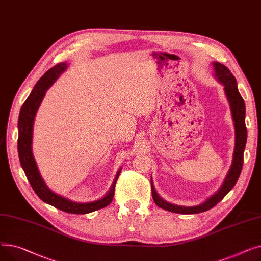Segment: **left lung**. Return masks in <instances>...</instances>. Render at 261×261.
Returning <instances> with one entry per match:
<instances>
[{
  "mask_svg": "<svg viewBox=\"0 0 261 261\" xmlns=\"http://www.w3.org/2000/svg\"><path fill=\"white\" fill-rule=\"evenodd\" d=\"M215 68V74L218 80L224 86V91L226 97L229 101L232 119L235 121V130H236V144H235V151L234 159H232V165L228 171L226 179L222 185V187L218 190V193L215 194L212 198H210L206 202H204L198 206L193 207H185L179 206V205L170 204L166 201H164L158 194L153 187L151 181V190H152V198L154 203L159 207L166 210L171 213L176 214H198L206 212L213 208L215 205L220 202L228 193L229 190L235 186L237 183L239 175L243 166V152L246 144V139H248V131L245 127V105L244 100L241 97V95L237 88L236 78L230 73L228 68L219 62L213 63Z\"/></svg>",
  "mask_w": 261,
  "mask_h": 261,
  "instance_id": "8db88e82",
  "label": "left lung"
}]
</instances>
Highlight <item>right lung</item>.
I'll list each match as a JSON object with an SVG mask.
<instances>
[{
  "label": "right lung",
  "instance_id": "obj_1",
  "mask_svg": "<svg viewBox=\"0 0 261 261\" xmlns=\"http://www.w3.org/2000/svg\"><path fill=\"white\" fill-rule=\"evenodd\" d=\"M66 67V63L60 62L49 68V70L38 80L31 95L23 103L20 111L18 125V152L21 166L26 174L27 180L30 181L34 191L41 200L62 212L81 215L101 210L108 206V205L112 202L115 193V185L120 170L117 172L112 187L110 189L108 195L100 200L90 203H76L53 193V191L45 185L42 177H41L32 152V135L34 118L41 101H42L44 97L45 91L54 84V81L59 77V75L65 71Z\"/></svg>",
  "mask_w": 261,
  "mask_h": 261
}]
</instances>
